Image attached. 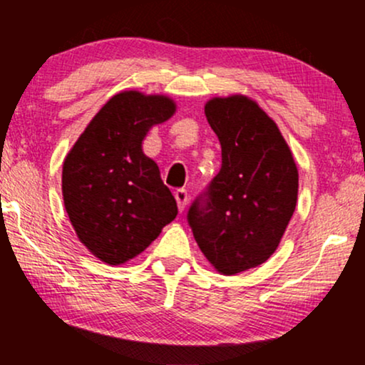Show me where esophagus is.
Here are the masks:
<instances>
[{
  "mask_svg": "<svg viewBox=\"0 0 365 365\" xmlns=\"http://www.w3.org/2000/svg\"><path fill=\"white\" fill-rule=\"evenodd\" d=\"M175 199H177L180 211H183L187 206V200H188V194H187L185 188H178V190H175Z\"/></svg>",
  "mask_w": 365,
  "mask_h": 365,
  "instance_id": "esophagus-1",
  "label": "esophagus"
}]
</instances>
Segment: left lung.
Instances as JSON below:
<instances>
[{"label": "left lung", "mask_w": 365, "mask_h": 365, "mask_svg": "<svg viewBox=\"0 0 365 365\" xmlns=\"http://www.w3.org/2000/svg\"><path fill=\"white\" fill-rule=\"evenodd\" d=\"M221 144V170L192 202L187 221L220 273L266 262L278 249L299 194V171L276 123L245 96L204 108Z\"/></svg>", "instance_id": "8db88e82"}]
</instances>
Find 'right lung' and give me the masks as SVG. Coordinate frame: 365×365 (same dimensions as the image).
I'll return each instance as SVG.
<instances>
[{
    "label": "right lung",
    "mask_w": 365,
    "mask_h": 365,
    "mask_svg": "<svg viewBox=\"0 0 365 365\" xmlns=\"http://www.w3.org/2000/svg\"><path fill=\"white\" fill-rule=\"evenodd\" d=\"M166 96H113L63 163L65 209L78 240L106 264H123L178 215L159 168L142 153L149 128L173 116Z\"/></svg>",
    "instance_id": "obj_1"
}]
</instances>
